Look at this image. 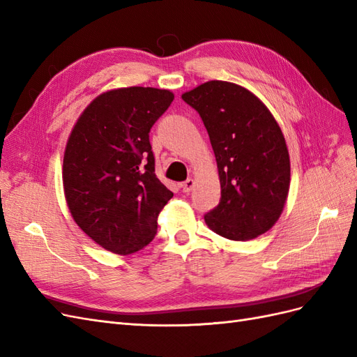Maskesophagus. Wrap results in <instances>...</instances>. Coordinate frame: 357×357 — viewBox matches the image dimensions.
<instances>
[{
    "label": "esophagus",
    "instance_id": "34e87169",
    "mask_svg": "<svg viewBox=\"0 0 357 357\" xmlns=\"http://www.w3.org/2000/svg\"><path fill=\"white\" fill-rule=\"evenodd\" d=\"M193 186H195V180H193V178H188L186 181H183L181 185H180L181 190L185 192V193H189L193 189Z\"/></svg>",
    "mask_w": 357,
    "mask_h": 357
}]
</instances>
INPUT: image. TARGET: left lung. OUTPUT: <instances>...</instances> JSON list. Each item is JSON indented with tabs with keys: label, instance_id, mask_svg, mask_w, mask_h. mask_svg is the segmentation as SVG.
Instances as JSON below:
<instances>
[{
	"label": "left lung",
	"instance_id": "obj_1",
	"mask_svg": "<svg viewBox=\"0 0 357 357\" xmlns=\"http://www.w3.org/2000/svg\"><path fill=\"white\" fill-rule=\"evenodd\" d=\"M181 98L199 113L218 162L222 198L205 223L232 241L265 234L282 215L290 186L289 150L274 116L231 82L210 80Z\"/></svg>",
	"mask_w": 357,
	"mask_h": 357
}]
</instances>
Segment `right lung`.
I'll use <instances>...</instances> for the list:
<instances>
[{
  "label": "right lung",
  "instance_id": "1",
  "mask_svg": "<svg viewBox=\"0 0 357 357\" xmlns=\"http://www.w3.org/2000/svg\"><path fill=\"white\" fill-rule=\"evenodd\" d=\"M174 100L168 89L119 88L86 107L66 146L62 183L79 228L116 255L155 238L172 192L155 174L150 128Z\"/></svg>",
  "mask_w": 357,
  "mask_h": 357
}]
</instances>
